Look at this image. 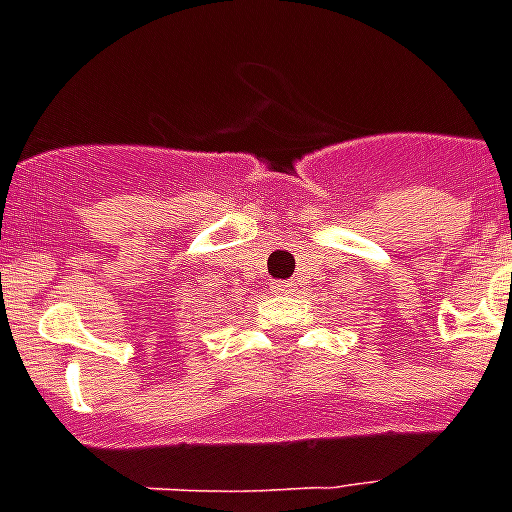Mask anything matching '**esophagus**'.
<instances>
[{"mask_svg":"<svg viewBox=\"0 0 512 512\" xmlns=\"http://www.w3.org/2000/svg\"><path fill=\"white\" fill-rule=\"evenodd\" d=\"M272 293H277V295L293 293V282H287V280H274V282H272Z\"/></svg>","mask_w":512,"mask_h":512,"instance_id":"obj_1","label":"esophagus"}]
</instances>
